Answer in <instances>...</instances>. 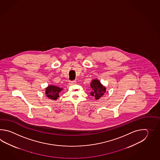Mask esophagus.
Segmentation results:
<instances>
[{
	"label": "esophagus",
	"instance_id": "1",
	"mask_svg": "<svg viewBox=\"0 0 160 160\" xmlns=\"http://www.w3.org/2000/svg\"><path fill=\"white\" fill-rule=\"evenodd\" d=\"M75 83H76V81H70L68 83V84L70 85H74Z\"/></svg>",
	"mask_w": 160,
	"mask_h": 160
}]
</instances>
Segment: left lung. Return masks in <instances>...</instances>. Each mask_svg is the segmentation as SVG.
Segmentation results:
<instances>
[{
	"label": "left lung",
	"instance_id": "obj_1",
	"mask_svg": "<svg viewBox=\"0 0 160 160\" xmlns=\"http://www.w3.org/2000/svg\"><path fill=\"white\" fill-rule=\"evenodd\" d=\"M90 86L92 88L90 95L94 97L96 100L101 98L106 92V87L102 85L98 79H92L91 82Z\"/></svg>",
	"mask_w": 160,
	"mask_h": 160
}]
</instances>
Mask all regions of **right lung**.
Masks as SVG:
<instances>
[{
  "label": "right lung",
  "mask_w": 160,
  "mask_h": 160,
  "mask_svg": "<svg viewBox=\"0 0 160 160\" xmlns=\"http://www.w3.org/2000/svg\"><path fill=\"white\" fill-rule=\"evenodd\" d=\"M63 88L54 85H50L45 88V94L48 98L52 100H57L59 97V92Z\"/></svg>",
  "instance_id": "right-lung-1"
}]
</instances>
